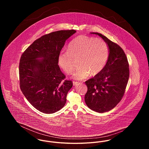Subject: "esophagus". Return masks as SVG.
I'll return each mask as SVG.
<instances>
[{
	"mask_svg": "<svg viewBox=\"0 0 149 149\" xmlns=\"http://www.w3.org/2000/svg\"><path fill=\"white\" fill-rule=\"evenodd\" d=\"M72 83H73V85H78L79 83H78V81H73Z\"/></svg>",
	"mask_w": 149,
	"mask_h": 149,
	"instance_id": "34e87169",
	"label": "esophagus"
}]
</instances>
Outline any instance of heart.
I'll return each mask as SVG.
<instances>
[{
	"instance_id": "obj_1",
	"label": "heart",
	"mask_w": 149,
	"mask_h": 149,
	"mask_svg": "<svg viewBox=\"0 0 149 149\" xmlns=\"http://www.w3.org/2000/svg\"><path fill=\"white\" fill-rule=\"evenodd\" d=\"M67 50L59 54L57 63L64 72L69 74L74 69V60L78 59L79 67L72 74V78L76 80H83L90 74H98L109 56L108 46L104 40L83 35L73 38Z\"/></svg>"
}]
</instances>
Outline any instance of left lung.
<instances>
[{
	"label": "left lung",
	"mask_w": 149,
	"mask_h": 149,
	"mask_svg": "<svg viewBox=\"0 0 149 149\" xmlns=\"http://www.w3.org/2000/svg\"><path fill=\"white\" fill-rule=\"evenodd\" d=\"M91 33L99 36L107 43L109 56L102 71L85 81L88 91L85 102L91 109L104 113L114 108L123 96L129 78V65L119 45L100 33Z\"/></svg>",
	"instance_id": "8db88e82"
}]
</instances>
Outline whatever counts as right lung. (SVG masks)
<instances>
[{
  "instance_id": "add662e5",
  "label": "right lung",
  "mask_w": 149,
  "mask_h": 149,
  "mask_svg": "<svg viewBox=\"0 0 149 149\" xmlns=\"http://www.w3.org/2000/svg\"><path fill=\"white\" fill-rule=\"evenodd\" d=\"M75 30H61L43 36L22 55L19 66L21 91L29 102L45 113H55L64 107L72 86L64 80L57 57L66 40Z\"/></svg>"
}]
</instances>
